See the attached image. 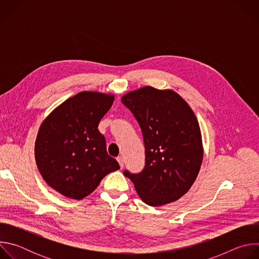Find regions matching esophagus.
<instances>
[{
  "label": "esophagus",
  "instance_id": "obj_1",
  "mask_svg": "<svg viewBox=\"0 0 259 259\" xmlns=\"http://www.w3.org/2000/svg\"><path fill=\"white\" fill-rule=\"evenodd\" d=\"M117 161L119 162L120 167L123 168V166H124V160H123V158H122V157H118V158H117Z\"/></svg>",
  "mask_w": 259,
  "mask_h": 259
}]
</instances>
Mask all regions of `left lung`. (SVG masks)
Wrapping results in <instances>:
<instances>
[{
    "label": "left lung",
    "mask_w": 259,
    "mask_h": 259,
    "mask_svg": "<svg viewBox=\"0 0 259 259\" xmlns=\"http://www.w3.org/2000/svg\"><path fill=\"white\" fill-rule=\"evenodd\" d=\"M122 102L138 122L145 149L142 171L125 170L124 175L147 205L178 200L193 186L203 160L201 130L192 108L174 91L150 86L127 93Z\"/></svg>",
    "instance_id": "1"
}]
</instances>
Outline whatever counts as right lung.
I'll return each mask as SVG.
<instances>
[{
  "label": "right lung",
  "mask_w": 259,
  "mask_h": 259,
  "mask_svg": "<svg viewBox=\"0 0 259 259\" xmlns=\"http://www.w3.org/2000/svg\"><path fill=\"white\" fill-rule=\"evenodd\" d=\"M114 96L81 92L57 106L42 123L34 143V157L44 180L61 195L81 200L101 179L120 169L106 152L97 127Z\"/></svg>",
  "instance_id": "1"
}]
</instances>
